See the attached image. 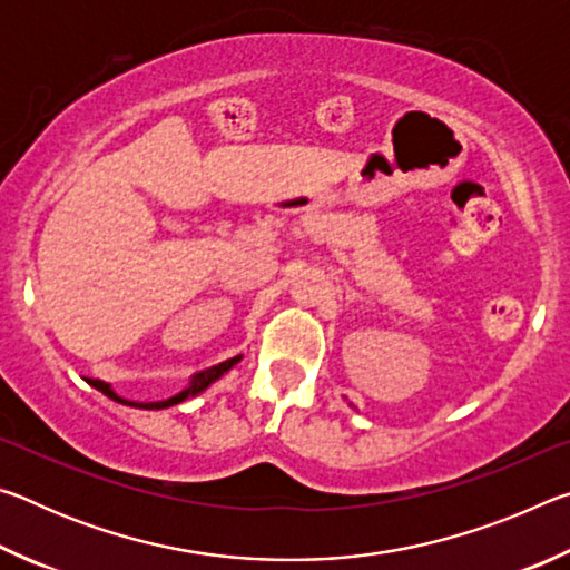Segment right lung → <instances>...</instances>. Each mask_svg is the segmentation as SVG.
I'll return each instance as SVG.
<instances>
[{
	"label": "right lung",
	"mask_w": 570,
	"mask_h": 570,
	"mask_svg": "<svg viewBox=\"0 0 570 570\" xmlns=\"http://www.w3.org/2000/svg\"><path fill=\"white\" fill-rule=\"evenodd\" d=\"M240 360V356H234V360H226V362H220V364H216V366H208V370H204V372H198L196 377L190 380V384H188V390H183L180 394H176V397H170V400H163V402H128V400H122V397H118V394H115L112 390H110V384H105V382H100V380H90V384L95 390H100L102 394H108L110 400H115V402H122V404H130V407H146V410H166V407H173V404H178V402H183V400H188V397H193V394H198V392H204L210 382H216L220 374L224 372H228L230 366H234L236 362Z\"/></svg>",
	"instance_id": "right-lung-1"
}]
</instances>
